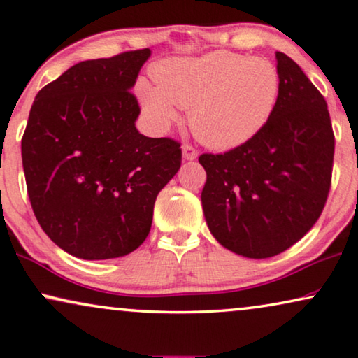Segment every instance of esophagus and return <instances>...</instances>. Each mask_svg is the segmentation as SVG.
Here are the masks:
<instances>
[{
    "label": "esophagus",
    "mask_w": 358,
    "mask_h": 358,
    "mask_svg": "<svg viewBox=\"0 0 358 358\" xmlns=\"http://www.w3.org/2000/svg\"><path fill=\"white\" fill-rule=\"evenodd\" d=\"M199 156V151H197L194 146H191L189 143L183 145V157L185 161H194V159Z\"/></svg>",
    "instance_id": "obj_1"
}]
</instances>
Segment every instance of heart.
<instances>
[{"label":"heart","mask_w":358,"mask_h":358,"mask_svg":"<svg viewBox=\"0 0 358 358\" xmlns=\"http://www.w3.org/2000/svg\"><path fill=\"white\" fill-rule=\"evenodd\" d=\"M157 87L138 84L140 103L155 121L189 110L192 134L215 150L237 148L266 127L280 95V75L263 57L217 50L202 57L161 60L151 66Z\"/></svg>","instance_id":"1"}]
</instances>
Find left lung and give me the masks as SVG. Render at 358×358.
Returning a JSON list of instances; mask_svg holds the SVG:
<instances>
[{"label": "left lung", "instance_id": "left-lung-1", "mask_svg": "<svg viewBox=\"0 0 358 358\" xmlns=\"http://www.w3.org/2000/svg\"><path fill=\"white\" fill-rule=\"evenodd\" d=\"M280 95L261 132L223 155L203 152L208 229L247 258L275 257L319 220L331 186L334 134L327 101L296 62L275 52Z\"/></svg>", "mask_w": 358, "mask_h": 358}]
</instances>
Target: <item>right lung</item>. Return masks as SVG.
Wrapping results in <instances>:
<instances>
[{"mask_svg": "<svg viewBox=\"0 0 358 358\" xmlns=\"http://www.w3.org/2000/svg\"><path fill=\"white\" fill-rule=\"evenodd\" d=\"M150 49L79 62L39 90L22 137L39 226L83 259L119 258L150 234L155 202L181 166L172 138L141 135L130 92Z\"/></svg>", "mask_w": 358, "mask_h": 358, "instance_id": "obj_1", "label": "right lung"}]
</instances>
